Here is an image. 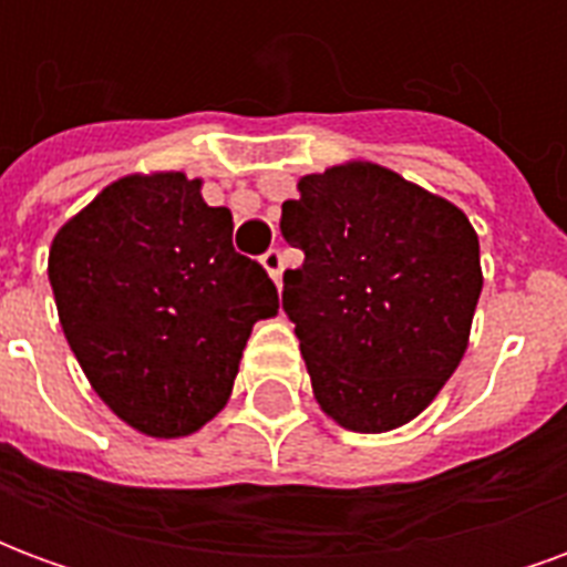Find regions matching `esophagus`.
<instances>
[{
    "instance_id": "obj_1",
    "label": "esophagus",
    "mask_w": 567,
    "mask_h": 567,
    "mask_svg": "<svg viewBox=\"0 0 567 567\" xmlns=\"http://www.w3.org/2000/svg\"><path fill=\"white\" fill-rule=\"evenodd\" d=\"M260 267L267 270V276H270L272 282H282V251H279V248H270V251L260 258Z\"/></svg>"
}]
</instances>
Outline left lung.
Returning a JSON list of instances; mask_svg holds the SVG:
<instances>
[{"label": "left lung", "instance_id": "obj_1", "mask_svg": "<svg viewBox=\"0 0 567 567\" xmlns=\"http://www.w3.org/2000/svg\"><path fill=\"white\" fill-rule=\"evenodd\" d=\"M282 203L285 272L312 394L346 431L382 434L425 410L471 340L483 291L480 239L455 203L370 161L297 182Z\"/></svg>", "mask_w": 567, "mask_h": 567}]
</instances>
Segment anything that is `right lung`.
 <instances>
[{
  "instance_id": "right-lung-1",
  "label": "right lung",
  "mask_w": 567,
  "mask_h": 567,
  "mask_svg": "<svg viewBox=\"0 0 567 567\" xmlns=\"http://www.w3.org/2000/svg\"><path fill=\"white\" fill-rule=\"evenodd\" d=\"M185 173L105 185L56 230L48 279L69 349L112 413L145 437H187L234 392L255 321L279 312L234 215Z\"/></svg>"
}]
</instances>
